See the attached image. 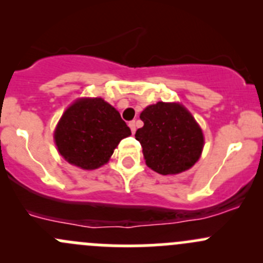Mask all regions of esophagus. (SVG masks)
I'll return each instance as SVG.
<instances>
[{"mask_svg":"<svg viewBox=\"0 0 263 263\" xmlns=\"http://www.w3.org/2000/svg\"><path fill=\"white\" fill-rule=\"evenodd\" d=\"M128 126H129V128H131L132 134H135V132H136V122L135 121L128 122Z\"/></svg>","mask_w":263,"mask_h":263,"instance_id":"1","label":"esophagus"}]
</instances>
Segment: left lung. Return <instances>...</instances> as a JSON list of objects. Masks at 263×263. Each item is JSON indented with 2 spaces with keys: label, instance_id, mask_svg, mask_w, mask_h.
<instances>
[{
  "label": "left lung",
  "instance_id": "1",
  "mask_svg": "<svg viewBox=\"0 0 263 263\" xmlns=\"http://www.w3.org/2000/svg\"><path fill=\"white\" fill-rule=\"evenodd\" d=\"M144 127L136 131L146 165L156 173L178 174L201 155L203 135L191 113L177 103L159 102L142 110Z\"/></svg>",
  "mask_w": 263,
  "mask_h": 263
}]
</instances>
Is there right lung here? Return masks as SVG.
Listing matches in <instances>:
<instances>
[{"label": "right lung", "instance_id": "add662e5", "mask_svg": "<svg viewBox=\"0 0 263 263\" xmlns=\"http://www.w3.org/2000/svg\"><path fill=\"white\" fill-rule=\"evenodd\" d=\"M131 129L121 115L102 98L73 103L61 118L54 132L61 155L82 169L104 165L122 139Z\"/></svg>", "mask_w": 263, "mask_h": 263}]
</instances>
